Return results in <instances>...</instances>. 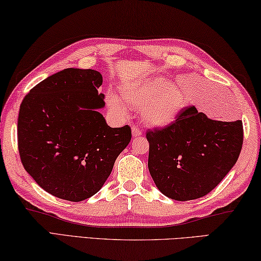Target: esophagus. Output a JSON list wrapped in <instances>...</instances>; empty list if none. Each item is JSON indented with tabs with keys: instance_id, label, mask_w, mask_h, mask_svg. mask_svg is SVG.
I'll use <instances>...</instances> for the list:
<instances>
[{
	"instance_id": "esophagus-1",
	"label": "esophagus",
	"mask_w": 261,
	"mask_h": 261,
	"mask_svg": "<svg viewBox=\"0 0 261 261\" xmlns=\"http://www.w3.org/2000/svg\"><path fill=\"white\" fill-rule=\"evenodd\" d=\"M132 134H133V138H139V136L142 135V132H141L140 128L133 126L132 127Z\"/></svg>"
}]
</instances>
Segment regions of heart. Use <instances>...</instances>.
Instances as JSON below:
<instances>
[{"instance_id": "heart-1", "label": "heart", "mask_w": 261, "mask_h": 261, "mask_svg": "<svg viewBox=\"0 0 261 261\" xmlns=\"http://www.w3.org/2000/svg\"><path fill=\"white\" fill-rule=\"evenodd\" d=\"M128 107L140 110L141 119L149 127L163 128L172 125L187 107V98L181 87L164 76H154L122 86L120 97L107 94L108 107L119 116H127Z\"/></svg>"}]
</instances>
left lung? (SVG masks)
<instances>
[{
  "label": "left lung",
  "instance_id": "obj_1",
  "mask_svg": "<svg viewBox=\"0 0 261 261\" xmlns=\"http://www.w3.org/2000/svg\"><path fill=\"white\" fill-rule=\"evenodd\" d=\"M148 167L168 198L191 200L207 195L235 165L243 144L241 120H212L195 107L172 125L147 132Z\"/></svg>",
  "mask_w": 261,
  "mask_h": 261
}]
</instances>
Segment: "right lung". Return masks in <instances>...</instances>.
Segmentation results:
<instances>
[{
    "label": "right lung",
    "instance_id": "add662e5",
    "mask_svg": "<svg viewBox=\"0 0 261 261\" xmlns=\"http://www.w3.org/2000/svg\"><path fill=\"white\" fill-rule=\"evenodd\" d=\"M98 71L65 68L41 81L22 99L18 150L26 172L47 193L81 202L102 188L132 139L130 127L111 128L97 110Z\"/></svg>",
    "mask_w": 261,
    "mask_h": 261
}]
</instances>
